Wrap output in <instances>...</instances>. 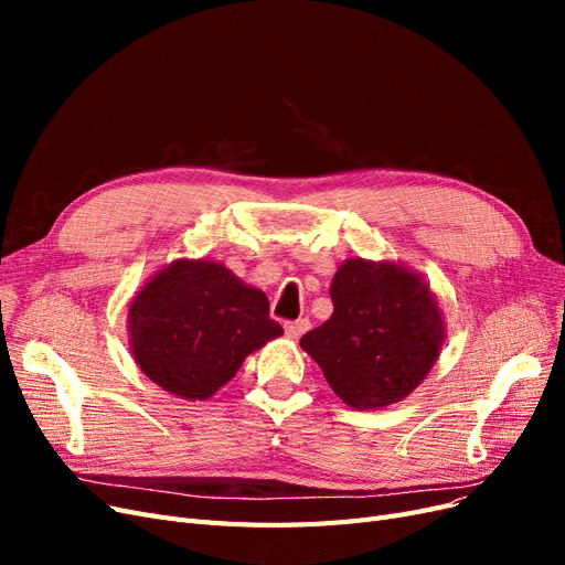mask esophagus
I'll return each mask as SVG.
<instances>
[{
	"label": "esophagus",
	"instance_id": "34e87169",
	"mask_svg": "<svg viewBox=\"0 0 565 565\" xmlns=\"http://www.w3.org/2000/svg\"><path fill=\"white\" fill-rule=\"evenodd\" d=\"M309 328H311V322L306 320V318L289 320V322H285V334H287L289 339H299L303 332H309Z\"/></svg>",
	"mask_w": 565,
	"mask_h": 565
}]
</instances>
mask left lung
Here are the masks:
<instances>
[{
  "mask_svg": "<svg viewBox=\"0 0 565 565\" xmlns=\"http://www.w3.org/2000/svg\"><path fill=\"white\" fill-rule=\"evenodd\" d=\"M328 322L301 349L349 407L374 409L407 398L446 344V318L431 285L401 262L353 256L339 264Z\"/></svg>",
  "mask_w": 565,
  "mask_h": 565,
  "instance_id": "obj_1",
  "label": "left lung"
}]
</instances>
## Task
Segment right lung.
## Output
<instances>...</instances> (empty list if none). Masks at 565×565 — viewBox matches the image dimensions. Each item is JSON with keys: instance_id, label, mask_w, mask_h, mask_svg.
<instances>
[{"instance_id": "add662e5", "label": "right lung", "mask_w": 565, "mask_h": 565, "mask_svg": "<svg viewBox=\"0 0 565 565\" xmlns=\"http://www.w3.org/2000/svg\"><path fill=\"white\" fill-rule=\"evenodd\" d=\"M127 332L150 382L183 401H207L282 328L262 289L202 256L152 273L129 301Z\"/></svg>"}]
</instances>
